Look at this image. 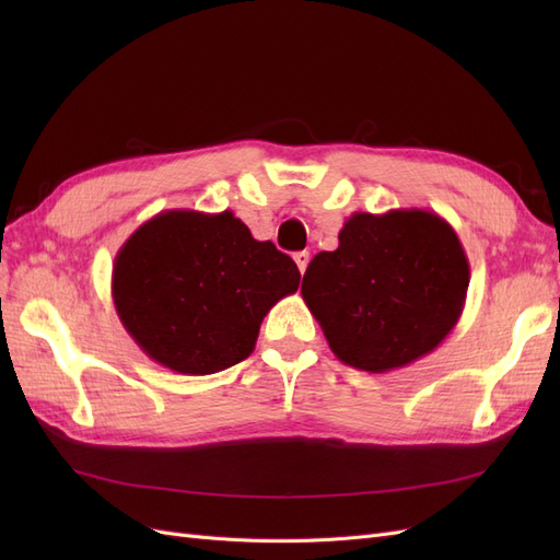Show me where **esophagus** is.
Here are the masks:
<instances>
[{"mask_svg":"<svg viewBox=\"0 0 560 560\" xmlns=\"http://www.w3.org/2000/svg\"><path fill=\"white\" fill-rule=\"evenodd\" d=\"M294 261H296L301 273H306L308 261H311V254H308V252H296V254H294Z\"/></svg>","mask_w":560,"mask_h":560,"instance_id":"1","label":"esophagus"}]
</instances>
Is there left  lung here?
<instances>
[{"label":"left lung","mask_w":560,"mask_h":560,"mask_svg":"<svg viewBox=\"0 0 560 560\" xmlns=\"http://www.w3.org/2000/svg\"><path fill=\"white\" fill-rule=\"evenodd\" d=\"M469 261L430 210L354 212L306 268L301 296L348 366L385 374L430 354L463 315Z\"/></svg>","instance_id":"1"}]
</instances>
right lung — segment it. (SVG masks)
<instances>
[{
    "label": "right lung",
    "instance_id": "obj_1",
    "mask_svg": "<svg viewBox=\"0 0 560 560\" xmlns=\"http://www.w3.org/2000/svg\"><path fill=\"white\" fill-rule=\"evenodd\" d=\"M299 280L296 264L231 210H165L116 252L112 299L151 360L208 376L249 358L266 313Z\"/></svg>",
    "mask_w": 560,
    "mask_h": 560
}]
</instances>
